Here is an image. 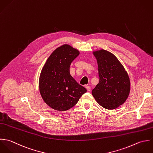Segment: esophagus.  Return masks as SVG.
I'll use <instances>...</instances> for the list:
<instances>
[{
	"label": "esophagus",
	"instance_id": "34e87169",
	"mask_svg": "<svg viewBox=\"0 0 153 153\" xmlns=\"http://www.w3.org/2000/svg\"><path fill=\"white\" fill-rule=\"evenodd\" d=\"M86 89H87L88 91H91V87H90L89 86L86 85Z\"/></svg>",
	"mask_w": 153,
	"mask_h": 153
}]
</instances>
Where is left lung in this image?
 <instances>
[{
    "label": "left lung",
    "instance_id": "8db88e82",
    "mask_svg": "<svg viewBox=\"0 0 153 153\" xmlns=\"http://www.w3.org/2000/svg\"><path fill=\"white\" fill-rule=\"evenodd\" d=\"M93 54L97 61L99 82L92 90V94L100 106L114 109L128 97L129 78L121 62L111 53L100 50Z\"/></svg>",
    "mask_w": 153,
    "mask_h": 153
}]
</instances>
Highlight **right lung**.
<instances>
[{
	"label": "right lung",
	"mask_w": 153,
	"mask_h": 153,
	"mask_svg": "<svg viewBox=\"0 0 153 153\" xmlns=\"http://www.w3.org/2000/svg\"><path fill=\"white\" fill-rule=\"evenodd\" d=\"M79 55L77 50L63 45L53 52L41 70L39 80L41 95L56 111L71 108L87 92L70 74V64Z\"/></svg>",
	"instance_id": "1"
}]
</instances>
